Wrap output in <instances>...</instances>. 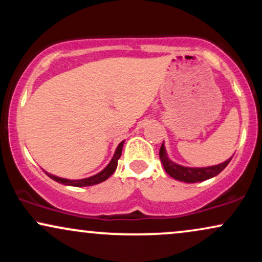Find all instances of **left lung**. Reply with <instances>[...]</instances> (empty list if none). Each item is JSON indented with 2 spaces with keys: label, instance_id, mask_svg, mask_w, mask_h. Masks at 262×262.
Instances as JSON below:
<instances>
[{
  "label": "left lung",
  "instance_id": "obj_1",
  "mask_svg": "<svg viewBox=\"0 0 262 262\" xmlns=\"http://www.w3.org/2000/svg\"><path fill=\"white\" fill-rule=\"evenodd\" d=\"M159 156H160L161 164L162 166H164L165 171H166L171 177H173L175 180H179V181L187 183L206 181V180L217 176L218 173H221L222 171L228 166V164H229L231 160V159H229V160L224 161L223 164H219L215 165V166L209 167H197V169H193V167H185L181 166V165L175 164V162H172L169 158H167L164 144L161 145L160 151H159Z\"/></svg>",
  "mask_w": 262,
  "mask_h": 262
}]
</instances>
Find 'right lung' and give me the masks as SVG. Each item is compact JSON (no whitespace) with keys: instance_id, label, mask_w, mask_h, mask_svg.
<instances>
[{"instance_id":"obj_1","label":"right lung","mask_w":262,"mask_h":262,"mask_svg":"<svg viewBox=\"0 0 262 262\" xmlns=\"http://www.w3.org/2000/svg\"><path fill=\"white\" fill-rule=\"evenodd\" d=\"M123 144H124V140L122 141L121 144L118 145L117 148L116 152H114V156L111 160L110 164L107 165V167L104 170H102L101 172H98L97 175L91 176V177H87V179L83 180H66V179H61V177H56L54 175H50V173L45 172L50 179L54 180V181L62 183V185H68V186H75V187H86V186H93V185H97V183L106 181V180L110 177L112 173L116 171L117 169V165H118V160L122 155V149H123Z\"/></svg>"}]
</instances>
